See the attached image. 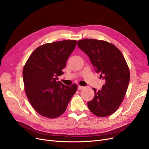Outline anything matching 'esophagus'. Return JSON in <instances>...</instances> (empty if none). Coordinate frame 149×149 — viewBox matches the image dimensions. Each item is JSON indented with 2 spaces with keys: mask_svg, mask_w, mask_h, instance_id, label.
Here are the masks:
<instances>
[{
  "mask_svg": "<svg viewBox=\"0 0 149 149\" xmlns=\"http://www.w3.org/2000/svg\"><path fill=\"white\" fill-rule=\"evenodd\" d=\"M84 88L83 86H78V90H81V89H83Z\"/></svg>",
  "mask_w": 149,
  "mask_h": 149,
  "instance_id": "34e87169",
  "label": "esophagus"
}]
</instances>
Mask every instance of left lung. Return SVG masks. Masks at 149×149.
Instances as JSON below:
<instances>
[{
    "instance_id": "8db88e82",
    "label": "left lung",
    "mask_w": 149,
    "mask_h": 149,
    "mask_svg": "<svg viewBox=\"0 0 149 149\" xmlns=\"http://www.w3.org/2000/svg\"><path fill=\"white\" fill-rule=\"evenodd\" d=\"M77 45L105 80L101 90L93 88L95 96L88 103L89 110L100 117L111 115L120 107L128 88L130 72L126 61L115 45L104 40L86 38Z\"/></svg>"
}]
</instances>
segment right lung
<instances>
[{
  "mask_svg": "<svg viewBox=\"0 0 149 149\" xmlns=\"http://www.w3.org/2000/svg\"><path fill=\"white\" fill-rule=\"evenodd\" d=\"M76 44V40H63L38 46L23 67L27 98L36 111L46 118H56L63 113L77 91L75 84L68 86L57 81Z\"/></svg>",
  "mask_w": 149,
  "mask_h": 149,
  "instance_id": "1",
  "label": "right lung"
}]
</instances>
